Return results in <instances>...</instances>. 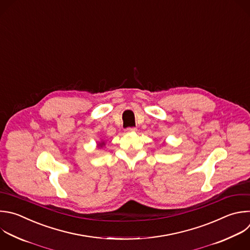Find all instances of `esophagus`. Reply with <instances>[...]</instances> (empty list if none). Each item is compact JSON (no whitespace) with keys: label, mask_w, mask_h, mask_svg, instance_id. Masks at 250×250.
Returning a JSON list of instances; mask_svg holds the SVG:
<instances>
[{"label":"esophagus","mask_w":250,"mask_h":250,"mask_svg":"<svg viewBox=\"0 0 250 250\" xmlns=\"http://www.w3.org/2000/svg\"><path fill=\"white\" fill-rule=\"evenodd\" d=\"M137 129L135 128V127H127L126 129H125V131L127 132V133H129V132H135Z\"/></svg>","instance_id":"1"}]
</instances>
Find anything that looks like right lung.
Here are the masks:
<instances>
[{"instance_id": "obj_1", "label": "right lung", "mask_w": 250, "mask_h": 250, "mask_svg": "<svg viewBox=\"0 0 250 250\" xmlns=\"http://www.w3.org/2000/svg\"><path fill=\"white\" fill-rule=\"evenodd\" d=\"M105 144H106V142H105V140H100L98 143H97V148L98 149H100V148H103L104 146H105Z\"/></svg>"}]
</instances>
